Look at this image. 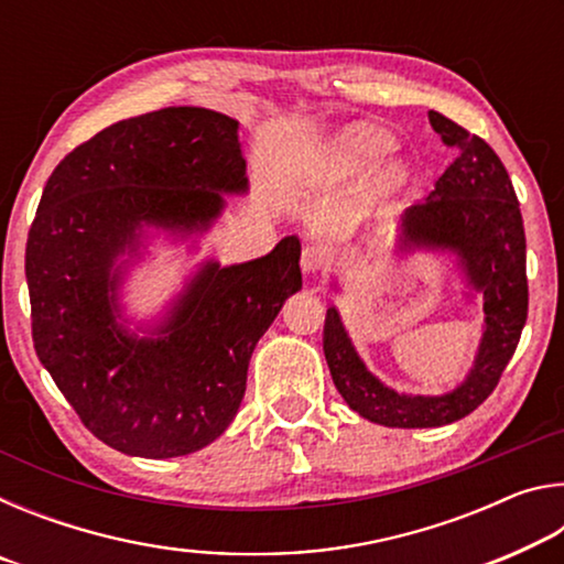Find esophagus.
Segmentation results:
<instances>
[{"label":"esophagus","mask_w":564,"mask_h":564,"mask_svg":"<svg viewBox=\"0 0 564 564\" xmlns=\"http://www.w3.org/2000/svg\"><path fill=\"white\" fill-rule=\"evenodd\" d=\"M328 263V253L323 251L321 246H305L301 253V269L303 273H318L326 269Z\"/></svg>","instance_id":"esophagus-1"}]
</instances>
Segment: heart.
<instances>
[{"label": "heart", "mask_w": 564, "mask_h": 564, "mask_svg": "<svg viewBox=\"0 0 564 564\" xmlns=\"http://www.w3.org/2000/svg\"><path fill=\"white\" fill-rule=\"evenodd\" d=\"M390 147V139L380 129L366 127V123H358V127H350L340 133L336 144L330 147V169L336 176H356L362 174L368 166H373L376 161L386 154ZM408 171L400 161H390L386 169L380 171L378 176V188L395 191L405 184Z\"/></svg>", "instance_id": "b5f03b06"}]
</instances>
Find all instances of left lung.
<instances>
[{
  "instance_id": "obj_1",
  "label": "left lung",
  "mask_w": 564,
  "mask_h": 564,
  "mask_svg": "<svg viewBox=\"0 0 564 564\" xmlns=\"http://www.w3.org/2000/svg\"><path fill=\"white\" fill-rule=\"evenodd\" d=\"M427 119L457 154L425 202L400 216L395 251L451 253L467 299L480 295L485 321L463 383L443 395H410L370 373L338 308L328 305L323 352L333 383L350 410L386 427H441L470 415L498 386L528 321L524 228L508 171L480 137L437 111H427ZM333 291H338L336 281Z\"/></svg>"
}]
</instances>
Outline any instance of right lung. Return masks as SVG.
<instances>
[{
	"label": "right lung",
	"mask_w": 564,
	"mask_h": 564,
	"mask_svg": "<svg viewBox=\"0 0 564 564\" xmlns=\"http://www.w3.org/2000/svg\"><path fill=\"white\" fill-rule=\"evenodd\" d=\"M248 191L238 121L169 107L111 123L59 161L26 238L32 338L82 423L113 451L188 455L238 413L248 360L289 295L301 241L204 261L154 323L129 326L121 285L154 236L191 241Z\"/></svg>",
	"instance_id": "add662e5"
}]
</instances>
